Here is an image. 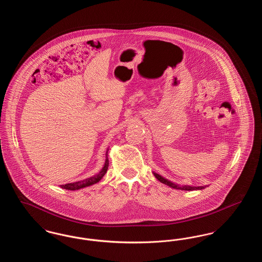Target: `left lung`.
Returning <instances> with one entry per match:
<instances>
[{"instance_id": "8db88e82", "label": "left lung", "mask_w": 262, "mask_h": 262, "mask_svg": "<svg viewBox=\"0 0 262 262\" xmlns=\"http://www.w3.org/2000/svg\"><path fill=\"white\" fill-rule=\"evenodd\" d=\"M154 176L156 177V179H157L158 181H160L163 184H165V185H167V186H169V187H173V188H176V189H182V190H195V189H202V188H204V187H190V186L179 187V186H177L176 184H173L172 182H170V181L164 179L160 174L154 173Z\"/></svg>"}]
</instances>
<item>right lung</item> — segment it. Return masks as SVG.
<instances>
[{
  "label": "right lung",
  "mask_w": 262,
  "mask_h": 262,
  "mask_svg": "<svg viewBox=\"0 0 262 262\" xmlns=\"http://www.w3.org/2000/svg\"><path fill=\"white\" fill-rule=\"evenodd\" d=\"M108 166H109L108 159H106V162H105L103 169L100 171L99 174H97V176H94L92 178H89L88 180H84V181H81V182H75V183H72V184L62 185V186H61V187L64 188V189L76 190V189H80L82 187H89L91 185H94V184L98 183L100 180L104 177V174H106V172L108 170Z\"/></svg>",
  "instance_id": "right-lung-1"
}]
</instances>
